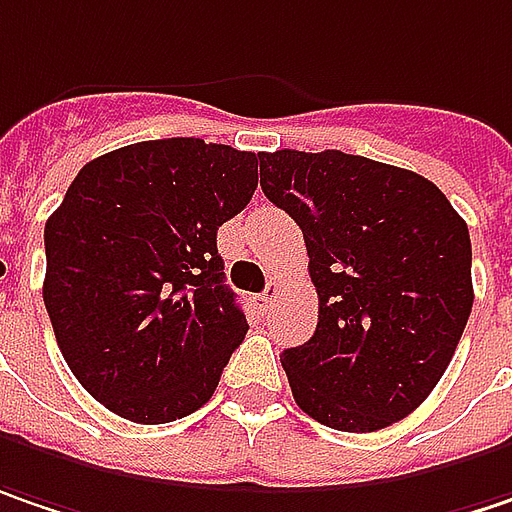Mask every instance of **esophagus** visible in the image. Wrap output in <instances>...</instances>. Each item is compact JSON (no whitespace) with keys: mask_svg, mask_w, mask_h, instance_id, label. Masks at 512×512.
<instances>
[{"mask_svg":"<svg viewBox=\"0 0 512 512\" xmlns=\"http://www.w3.org/2000/svg\"><path fill=\"white\" fill-rule=\"evenodd\" d=\"M275 295H278V286L269 284L263 292H260V295H257V307H260V310H269V307H272V301H275Z\"/></svg>","mask_w":512,"mask_h":512,"instance_id":"34e87169","label":"esophagus"}]
</instances>
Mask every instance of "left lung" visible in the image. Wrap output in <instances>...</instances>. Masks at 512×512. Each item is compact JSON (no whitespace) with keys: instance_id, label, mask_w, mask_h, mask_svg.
Instances as JSON below:
<instances>
[{"instance_id":"obj_1","label":"left lung","mask_w":512,"mask_h":512,"mask_svg":"<svg viewBox=\"0 0 512 512\" xmlns=\"http://www.w3.org/2000/svg\"><path fill=\"white\" fill-rule=\"evenodd\" d=\"M260 188L298 223L318 324L281 353L301 411L339 432L408 417L472 313L469 228L435 182L342 150L260 153Z\"/></svg>"}]
</instances>
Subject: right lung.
<instances>
[{"instance_id": "add662e5", "label": "right lung", "mask_w": 512, "mask_h": 512, "mask_svg": "<svg viewBox=\"0 0 512 512\" xmlns=\"http://www.w3.org/2000/svg\"><path fill=\"white\" fill-rule=\"evenodd\" d=\"M255 153L202 138L92 159L46 223L43 301L77 382L124 420L202 408L246 339L217 228L257 188Z\"/></svg>"}]
</instances>
